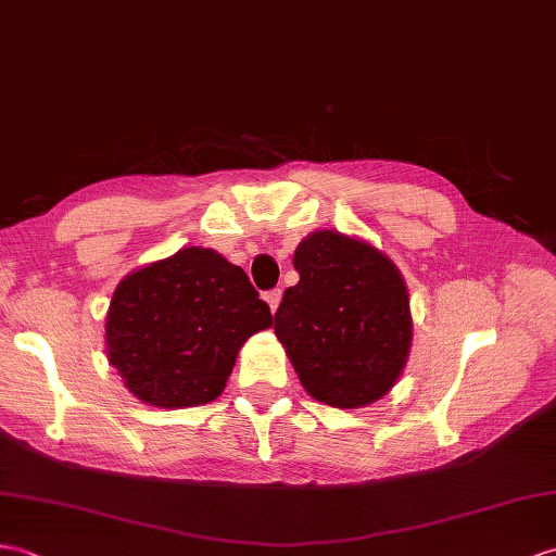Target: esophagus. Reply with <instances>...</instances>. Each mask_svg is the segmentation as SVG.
I'll return each instance as SVG.
<instances>
[{
    "mask_svg": "<svg viewBox=\"0 0 556 556\" xmlns=\"http://www.w3.org/2000/svg\"><path fill=\"white\" fill-rule=\"evenodd\" d=\"M265 301H267L269 309H273V313H277V307H279V303H281V291H279V289L267 291V293H265Z\"/></svg>",
    "mask_w": 556,
    "mask_h": 556,
    "instance_id": "obj_1",
    "label": "esophagus"
}]
</instances>
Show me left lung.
Wrapping results in <instances>:
<instances>
[{
	"mask_svg": "<svg viewBox=\"0 0 556 556\" xmlns=\"http://www.w3.org/2000/svg\"><path fill=\"white\" fill-rule=\"evenodd\" d=\"M301 275L283 293L275 333L303 389L319 403H377L405 369L412 315L405 279L371 243L313 231L293 253Z\"/></svg>",
	"mask_w": 556,
	"mask_h": 556,
	"instance_id": "1",
	"label": "left lung"
}]
</instances>
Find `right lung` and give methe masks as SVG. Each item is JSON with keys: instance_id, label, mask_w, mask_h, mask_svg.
Here are the masks:
<instances>
[{"instance_id": "obj_1", "label": "right lung", "mask_w": 556, "mask_h": 556, "mask_svg": "<svg viewBox=\"0 0 556 556\" xmlns=\"http://www.w3.org/2000/svg\"><path fill=\"white\" fill-rule=\"evenodd\" d=\"M273 327L247 273L213 249L189 247L127 275L106 315V355L153 407L215 400L255 331Z\"/></svg>"}]
</instances>
